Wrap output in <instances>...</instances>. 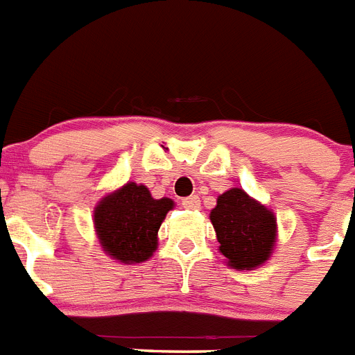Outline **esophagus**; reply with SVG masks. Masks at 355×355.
Returning <instances> with one entry per match:
<instances>
[{
	"instance_id": "esophagus-1",
	"label": "esophagus",
	"mask_w": 355,
	"mask_h": 355,
	"mask_svg": "<svg viewBox=\"0 0 355 355\" xmlns=\"http://www.w3.org/2000/svg\"><path fill=\"white\" fill-rule=\"evenodd\" d=\"M182 207L189 209V211H196V209H200V198L196 195L189 196V198H184L182 200Z\"/></svg>"
}]
</instances>
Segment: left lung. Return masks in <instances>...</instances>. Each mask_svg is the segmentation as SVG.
I'll use <instances>...</instances> for the list:
<instances>
[{"label":"left lung","instance_id":"8db88e82","mask_svg":"<svg viewBox=\"0 0 355 355\" xmlns=\"http://www.w3.org/2000/svg\"><path fill=\"white\" fill-rule=\"evenodd\" d=\"M211 221L229 266L254 270L270 259L277 241V218L243 189L232 187L218 196Z\"/></svg>","mask_w":355,"mask_h":355}]
</instances>
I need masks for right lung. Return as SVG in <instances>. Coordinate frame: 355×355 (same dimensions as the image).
I'll return each mask as SVG.
<instances>
[{"mask_svg": "<svg viewBox=\"0 0 355 355\" xmlns=\"http://www.w3.org/2000/svg\"><path fill=\"white\" fill-rule=\"evenodd\" d=\"M173 200H155L146 186L128 182L94 207V229L107 255L125 264L143 263L157 250V232Z\"/></svg>", "mask_w": 355, "mask_h": 355, "instance_id": "right-lung-1", "label": "right lung"}]
</instances>
